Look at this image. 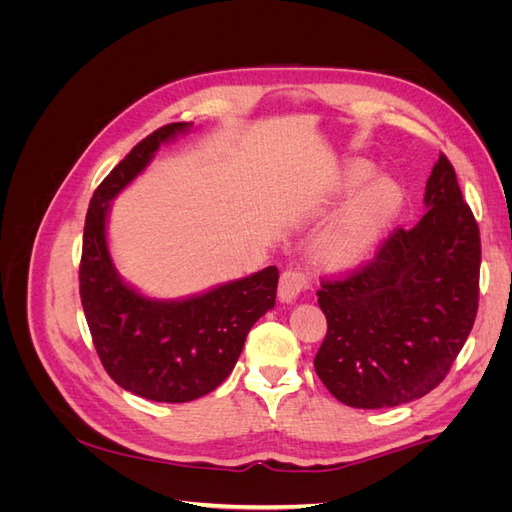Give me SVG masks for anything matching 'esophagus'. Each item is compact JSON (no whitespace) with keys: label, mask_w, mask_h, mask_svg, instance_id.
<instances>
[{"label":"esophagus","mask_w":512,"mask_h":512,"mask_svg":"<svg viewBox=\"0 0 512 512\" xmlns=\"http://www.w3.org/2000/svg\"><path fill=\"white\" fill-rule=\"evenodd\" d=\"M309 288V280L303 271L297 269H288L280 277V301L292 303L297 301V297Z\"/></svg>","instance_id":"1"}]
</instances>
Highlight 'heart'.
<instances>
[{
	"label": "heart",
	"instance_id": "1",
	"mask_svg": "<svg viewBox=\"0 0 512 512\" xmlns=\"http://www.w3.org/2000/svg\"><path fill=\"white\" fill-rule=\"evenodd\" d=\"M376 175L365 160H352L337 179V192L350 194ZM399 188L389 179H378L356 194L342 213L320 232L316 243L318 258L333 269H348L359 262L376 241L382 228L391 222L399 207Z\"/></svg>",
	"mask_w": 512,
	"mask_h": 512
}]
</instances>
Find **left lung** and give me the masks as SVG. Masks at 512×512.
<instances>
[{
	"instance_id": "left-lung-1",
	"label": "left lung",
	"mask_w": 512,
	"mask_h": 512,
	"mask_svg": "<svg viewBox=\"0 0 512 512\" xmlns=\"http://www.w3.org/2000/svg\"><path fill=\"white\" fill-rule=\"evenodd\" d=\"M425 215L397 228L376 258L322 280L327 337L316 374L335 399L376 410L408 404L446 378L478 309L480 232L444 153L425 188Z\"/></svg>"
}]
</instances>
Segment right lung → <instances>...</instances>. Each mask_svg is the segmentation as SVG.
Masks as SVG:
<instances>
[{"mask_svg": "<svg viewBox=\"0 0 512 512\" xmlns=\"http://www.w3.org/2000/svg\"><path fill=\"white\" fill-rule=\"evenodd\" d=\"M168 123L123 158L91 198L79 267L81 303L91 339L121 389L151 401L183 404L228 378L254 322L275 305L277 267L181 301H156L121 282L106 245L111 200L151 162L160 143L188 130Z\"/></svg>", "mask_w": 512, "mask_h": 512, "instance_id": "1", "label": "right lung"}]
</instances>
